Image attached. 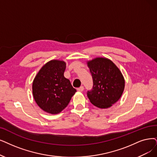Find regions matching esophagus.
Returning a JSON list of instances; mask_svg holds the SVG:
<instances>
[{
	"label": "esophagus",
	"instance_id": "obj_1",
	"mask_svg": "<svg viewBox=\"0 0 157 157\" xmlns=\"http://www.w3.org/2000/svg\"><path fill=\"white\" fill-rule=\"evenodd\" d=\"M84 87H83V86H81V87H78V88L77 89V90L78 91H84Z\"/></svg>",
	"mask_w": 157,
	"mask_h": 157
}]
</instances>
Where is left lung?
I'll list each match as a JSON object with an SVG mask.
<instances>
[{
  "instance_id": "8db88e82",
  "label": "left lung",
  "mask_w": 157,
  "mask_h": 157,
  "mask_svg": "<svg viewBox=\"0 0 157 157\" xmlns=\"http://www.w3.org/2000/svg\"><path fill=\"white\" fill-rule=\"evenodd\" d=\"M92 75L93 89L87 95L96 107L110 108L121 97L125 80L120 70L108 59L98 57L87 62Z\"/></svg>"
}]
</instances>
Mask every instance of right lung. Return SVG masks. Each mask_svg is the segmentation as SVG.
Instances as JSON below:
<instances>
[{"mask_svg":"<svg viewBox=\"0 0 157 157\" xmlns=\"http://www.w3.org/2000/svg\"><path fill=\"white\" fill-rule=\"evenodd\" d=\"M66 62L52 60L44 65L35 77L32 91L36 103L50 114H58L70 102L77 90L65 78Z\"/></svg>","mask_w":157,"mask_h":157,"instance_id":"1","label":"right lung"}]
</instances>
